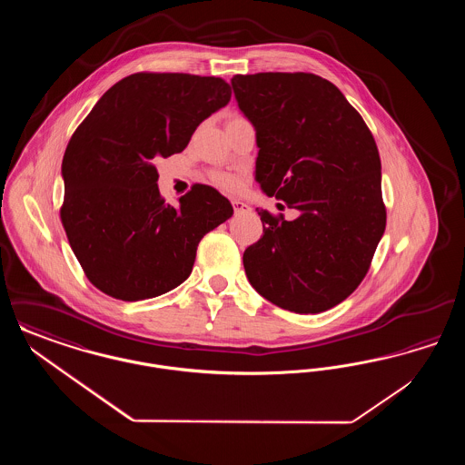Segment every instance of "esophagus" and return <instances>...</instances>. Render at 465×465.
Instances as JSON below:
<instances>
[{"label": "esophagus", "instance_id": "1", "mask_svg": "<svg viewBox=\"0 0 465 465\" xmlns=\"http://www.w3.org/2000/svg\"><path fill=\"white\" fill-rule=\"evenodd\" d=\"M232 205H233V211L235 214H243V213H251V207L242 202V200H232Z\"/></svg>", "mask_w": 465, "mask_h": 465}]
</instances>
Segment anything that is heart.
Masks as SVG:
<instances>
[{
  "instance_id": "obj_1",
  "label": "heart",
  "mask_w": 465,
  "mask_h": 465,
  "mask_svg": "<svg viewBox=\"0 0 465 465\" xmlns=\"http://www.w3.org/2000/svg\"><path fill=\"white\" fill-rule=\"evenodd\" d=\"M214 183L218 186H222L223 190H228V192H235L239 188V179L233 176V174H226V173H216L214 176Z\"/></svg>"
}]
</instances>
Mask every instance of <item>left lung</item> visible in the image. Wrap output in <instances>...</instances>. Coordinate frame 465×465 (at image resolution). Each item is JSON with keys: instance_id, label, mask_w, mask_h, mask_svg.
I'll use <instances>...</instances> for the list:
<instances>
[{"instance_id": "left-lung-1", "label": "left lung", "mask_w": 465, "mask_h": 465, "mask_svg": "<svg viewBox=\"0 0 465 465\" xmlns=\"http://www.w3.org/2000/svg\"><path fill=\"white\" fill-rule=\"evenodd\" d=\"M232 87L256 131V181L300 211L292 222L258 213L263 237L243 251L245 275L281 309H332L361 284L385 232L375 139L345 95L317 74H235Z\"/></svg>"}]
</instances>
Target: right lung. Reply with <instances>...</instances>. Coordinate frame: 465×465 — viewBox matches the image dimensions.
Instances as JSON below:
<instances>
[{"label": "right lung", "mask_w": 465, "mask_h": 465, "mask_svg": "<svg viewBox=\"0 0 465 465\" xmlns=\"http://www.w3.org/2000/svg\"><path fill=\"white\" fill-rule=\"evenodd\" d=\"M214 76L135 73L114 84L69 139L63 158L67 241L97 289L124 302L184 282L202 237L232 218L214 188L197 184L173 207L158 192L156 160L181 153L226 106Z\"/></svg>", "instance_id": "1"}]
</instances>
